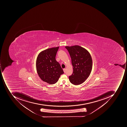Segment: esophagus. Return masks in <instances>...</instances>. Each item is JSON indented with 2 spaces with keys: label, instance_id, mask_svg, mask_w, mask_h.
<instances>
[{
  "label": "esophagus",
  "instance_id": "obj_1",
  "mask_svg": "<svg viewBox=\"0 0 127 127\" xmlns=\"http://www.w3.org/2000/svg\"><path fill=\"white\" fill-rule=\"evenodd\" d=\"M63 71H64V72H65V69H63Z\"/></svg>",
  "mask_w": 127,
  "mask_h": 127
}]
</instances>
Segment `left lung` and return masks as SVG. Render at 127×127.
Here are the masks:
<instances>
[{
  "instance_id": "obj_1",
  "label": "left lung",
  "mask_w": 127,
  "mask_h": 127,
  "mask_svg": "<svg viewBox=\"0 0 127 127\" xmlns=\"http://www.w3.org/2000/svg\"><path fill=\"white\" fill-rule=\"evenodd\" d=\"M65 48L69 53L73 68V73L69 76L70 81L74 85L82 84L91 72V56L87 50L80 46H66Z\"/></svg>"
}]
</instances>
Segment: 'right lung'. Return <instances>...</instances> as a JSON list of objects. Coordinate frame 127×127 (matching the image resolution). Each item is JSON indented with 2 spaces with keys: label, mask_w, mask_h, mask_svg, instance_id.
I'll return each instance as SVG.
<instances>
[{
  "label": "right lung",
  "mask_w": 127,
  "mask_h": 127,
  "mask_svg": "<svg viewBox=\"0 0 127 127\" xmlns=\"http://www.w3.org/2000/svg\"><path fill=\"white\" fill-rule=\"evenodd\" d=\"M59 47L52 48L41 52L36 58V69L43 81L50 84L57 83L60 75L64 73L56 56Z\"/></svg>",
  "instance_id": "add662e5"
}]
</instances>
